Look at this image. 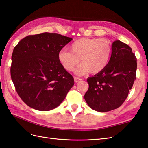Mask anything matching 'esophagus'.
<instances>
[{"instance_id": "34e87169", "label": "esophagus", "mask_w": 148, "mask_h": 148, "mask_svg": "<svg viewBox=\"0 0 148 148\" xmlns=\"http://www.w3.org/2000/svg\"><path fill=\"white\" fill-rule=\"evenodd\" d=\"M82 79H81V78H79V77H74V82H79Z\"/></svg>"}]
</instances>
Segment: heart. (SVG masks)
I'll return each mask as SVG.
<instances>
[{"instance_id":"1","label":"heart","mask_w":148,"mask_h":148,"mask_svg":"<svg viewBox=\"0 0 148 148\" xmlns=\"http://www.w3.org/2000/svg\"><path fill=\"white\" fill-rule=\"evenodd\" d=\"M71 51L62 50L58 58L63 67L68 71L74 69L79 63H82L75 73L82 75L90 71L100 73L107 66L112 53L110 42L106 39L83 38L75 41L71 45Z\"/></svg>"}]
</instances>
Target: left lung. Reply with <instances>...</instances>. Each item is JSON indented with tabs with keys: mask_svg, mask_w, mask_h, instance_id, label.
<instances>
[{
	"mask_svg": "<svg viewBox=\"0 0 148 148\" xmlns=\"http://www.w3.org/2000/svg\"><path fill=\"white\" fill-rule=\"evenodd\" d=\"M137 59L132 49L120 40L112 45V55L103 70L88 78L84 99L91 108L111 111L122 105L136 80Z\"/></svg>",
	"mask_w": 148,
	"mask_h": 148,
	"instance_id": "obj_1",
	"label": "left lung"
}]
</instances>
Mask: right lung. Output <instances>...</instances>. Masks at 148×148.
Wrapping results in <instances>:
<instances>
[{
	"mask_svg": "<svg viewBox=\"0 0 148 148\" xmlns=\"http://www.w3.org/2000/svg\"><path fill=\"white\" fill-rule=\"evenodd\" d=\"M73 38L43 33L22 39L12 55L11 75L18 94L29 107L49 111L59 106L74 84L58 52Z\"/></svg>",
	"mask_w": 148,
	"mask_h": 148,
	"instance_id": "1",
	"label": "right lung"
}]
</instances>
